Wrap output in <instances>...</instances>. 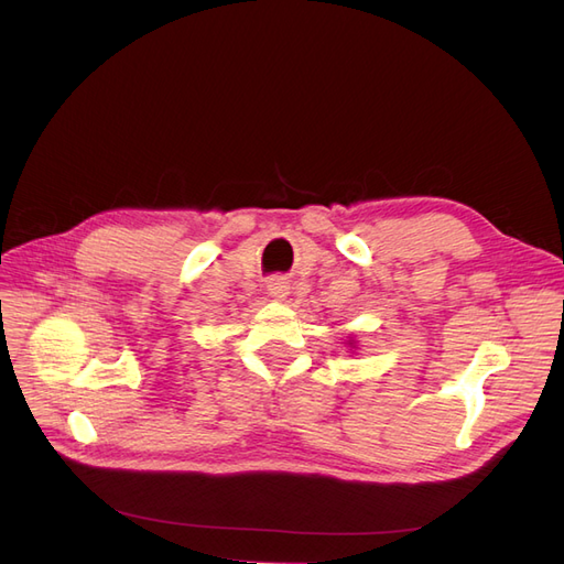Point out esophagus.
Returning a JSON list of instances; mask_svg holds the SVG:
<instances>
[{
    "mask_svg": "<svg viewBox=\"0 0 564 564\" xmlns=\"http://www.w3.org/2000/svg\"><path fill=\"white\" fill-rule=\"evenodd\" d=\"M289 294V284L282 278H275L268 282V296H272L275 301H282Z\"/></svg>",
    "mask_w": 564,
    "mask_h": 564,
    "instance_id": "34e87169",
    "label": "esophagus"
}]
</instances>
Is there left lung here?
<instances>
[{
  "mask_svg": "<svg viewBox=\"0 0 564 564\" xmlns=\"http://www.w3.org/2000/svg\"><path fill=\"white\" fill-rule=\"evenodd\" d=\"M350 346H352V344H350Z\"/></svg>",
  "mask_w": 564,
  "mask_h": 564,
  "instance_id": "left-lung-1",
  "label": "left lung"
}]
</instances>
